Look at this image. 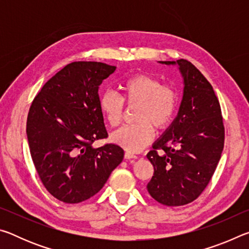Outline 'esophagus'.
Here are the masks:
<instances>
[{
	"instance_id": "34e87169",
	"label": "esophagus",
	"mask_w": 249,
	"mask_h": 249,
	"mask_svg": "<svg viewBox=\"0 0 249 249\" xmlns=\"http://www.w3.org/2000/svg\"><path fill=\"white\" fill-rule=\"evenodd\" d=\"M124 157H125V159H136L137 156H135V155L130 154V153H125Z\"/></svg>"
}]
</instances>
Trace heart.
<instances>
[{"label": "heart", "mask_w": 249, "mask_h": 249, "mask_svg": "<svg viewBox=\"0 0 249 249\" xmlns=\"http://www.w3.org/2000/svg\"><path fill=\"white\" fill-rule=\"evenodd\" d=\"M121 96L104 92L100 108L112 127L123 119L124 103L137 105L136 125H128L112 134L111 141L129 153H138L154 138V128L162 129L170 123L178 107L179 95L174 87L160 86L159 80L146 73L130 75L121 83Z\"/></svg>", "instance_id": "obj_1"}]
</instances>
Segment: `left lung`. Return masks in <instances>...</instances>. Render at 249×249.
Listing matches in <instances>:
<instances>
[{
    "label": "left lung",
    "instance_id": "1",
    "mask_svg": "<svg viewBox=\"0 0 249 249\" xmlns=\"http://www.w3.org/2000/svg\"><path fill=\"white\" fill-rule=\"evenodd\" d=\"M158 62L178 68L183 93L178 114L147 154L154 166L147 190L159 203L180 206L196 200L212 178L224 147V125L212 86L191 62Z\"/></svg>",
    "mask_w": 249,
    "mask_h": 249
}]
</instances>
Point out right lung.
Here are the masks:
<instances>
[{"label":"right lung","mask_w":249,"mask_h":249,"mask_svg":"<svg viewBox=\"0 0 249 249\" xmlns=\"http://www.w3.org/2000/svg\"><path fill=\"white\" fill-rule=\"evenodd\" d=\"M115 70L102 62H71L45 83L29 108L34 165L50 195L65 203L96 195L124 158L119 145L92 146L107 136L99 88Z\"/></svg>","instance_id":"obj_1"}]
</instances>
